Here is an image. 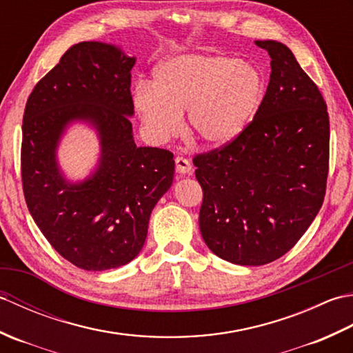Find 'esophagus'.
<instances>
[{"label":"esophagus","mask_w":353,"mask_h":353,"mask_svg":"<svg viewBox=\"0 0 353 353\" xmlns=\"http://www.w3.org/2000/svg\"><path fill=\"white\" fill-rule=\"evenodd\" d=\"M174 161H176V171L179 172V174H190V172L192 171L191 162L188 159H185V157L177 156Z\"/></svg>","instance_id":"34e87169"}]
</instances>
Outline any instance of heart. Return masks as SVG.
I'll return each instance as SVG.
<instances>
[{"mask_svg":"<svg viewBox=\"0 0 353 353\" xmlns=\"http://www.w3.org/2000/svg\"><path fill=\"white\" fill-rule=\"evenodd\" d=\"M265 97L258 65L221 54H179L153 70L152 85L134 88L133 106L148 137L168 141L182 129L201 145L223 148L249 129Z\"/></svg>","mask_w":353,"mask_h":353,"instance_id":"heart-1","label":"heart"}]
</instances>
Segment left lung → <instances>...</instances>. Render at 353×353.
Masks as SVG:
<instances>
[{
    "instance_id": "8db88e82",
    "label": "left lung",
    "mask_w": 353,
    "mask_h": 353,
    "mask_svg": "<svg viewBox=\"0 0 353 353\" xmlns=\"http://www.w3.org/2000/svg\"><path fill=\"white\" fill-rule=\"evenodd\" d=\"M272 62L256 118L241 137L194 159L203 190L199 224L209 250L238 265L287 253L323 205L329 117L316 83L291 50L254 41Z\"/></svg>"
}]
</instances>
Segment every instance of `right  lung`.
<instances>
[{
	"label": "right lung",
	"mask_w": 353,
	"mask_h": 353,
	"mask_svg": "<svg viewBox=\"0 0 353 353\" xmlns=\"http://www.w3.org/2000/svg\"><path fill=\"white\" fill-rule=\"evenodd\" d=\"M137 57L114 43L72 45L30 94L22 119L21 168L27 208L54 250L88 272L118 268L138 256L153 208L172 185L168 150L133 139L130 71ZM94 130L99 159L72 181L58 162L64 134Z\"/></svg>",
	"instance_id": "add662e5"
}]
</instances>
